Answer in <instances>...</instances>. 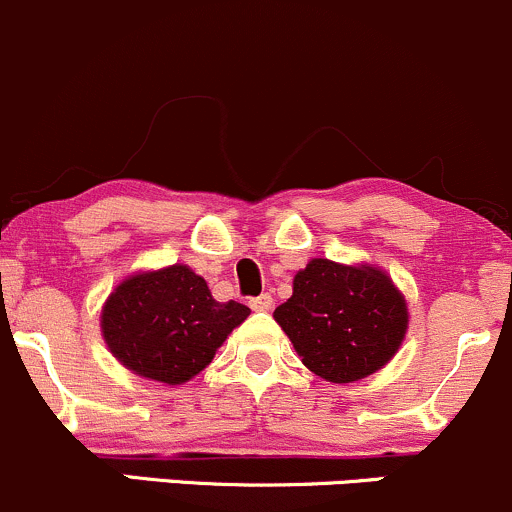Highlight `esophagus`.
<instances>
[{
  "label": "esophagus",
  "mask_w": 512,
  "mask_h": 512,
  "mask_svg": "<svg viewBox=\"0 0 512 512\" xmlns=\"http://www.w3.org/2000/svg\"><path fill=\"white\" fill-rule=\"evenodd\" d=\"M249 305H251V310H254V312H268V310H271V305H273V298L268 293H263V295H258V298L249 300Z\"/></svg>",
  "instance_id": "esophagus-1"
}]
</instances>
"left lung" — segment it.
I'll use <instances>...</instances> for the list:
<instances>
[{
  "mask_svg": "<svg viewBox=\"0 0 512 512\" xmlns=\"http://www.w3.org/2000/svg\"><path fill=\"white\" fill-rule=\"evenodd\" d=\"M302 364L332 383L371 376L395 356L408 332V302L386 273L368 263L312 258L276 307Z\"/></svg>",
  "mask_w": 512,
  "mask_h": 512,
  "instance_id": "left-lung-1",
  "label": "left lung"
}]
</instances>
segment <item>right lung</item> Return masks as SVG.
Here are the masks:
<instances>
[{
  "label": "right lung",
  "mask_w": 512,
  "mask_h": 512,
  "mask_svg": "<svg viewBox=\"0 0 512 512\" xmlns=\"http://www.w3.org/2000/svg\"><path fill=\"white\" fill-rule=\"evenodd\" d=\"M251 310L217 302L183 263L124 278L102 307V337L114 359L151 381L180 386L212 364Z\"/></svg>",
  "instance_id": "obj_1"
}]
</instances>
